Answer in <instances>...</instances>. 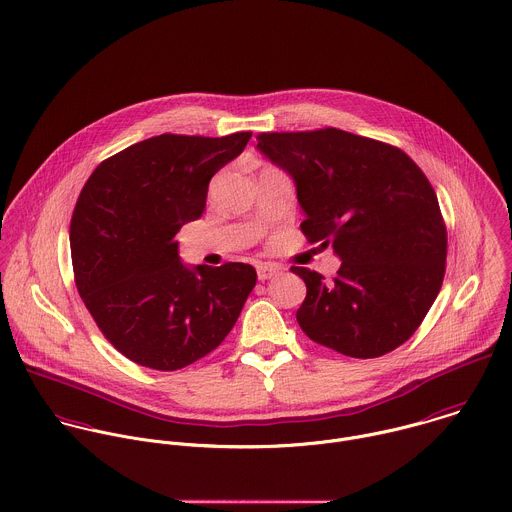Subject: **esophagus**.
I'll return each mask as SVG.
<instances>
[{
    "mask_svg": "<svg viewBox=\"0 0 512 512\" xmlns=\"http://www.w3.org/2000/svg\"><path fill=\"white\" fill-rule=\"evenodd\" d=\"M256 272H258V280H270L276 274H280V268L276 264H272V262H264V264H260L256 268Z\"/></svg>",
    "mask_w": 512,
    "mask_h": 512,
    "instance_id": "obj_1",
    "label": "esophagus"
}]
</instances>
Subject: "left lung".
Wrapping results in <instances>:
<instances>
[{
    "label": "left lung",
    "mask_w": 512,
    "mask_h": 512,
    "mask_svg": "<svg viewBox=\"0 0 512 512\" xmlns=\"http://www.w3.org/2000/svg\"><path fill=\"white\" fill-rule=\"evenodd\" d=\"M286 172L310 242L332 244L338 276L294 266L308 288L296 320L316 343L369 359L409 340L445 276L447 232L423 171L399 149L340 129L262 133Z\"/></svg>",
    "instance_id": "obj_1"
}]
</instances>
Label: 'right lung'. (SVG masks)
I'll list each match as a JSON object with an SVG mask.
<instances>
[{"instance_id": "add662e5", "label": "right lung", "mask_w": 512, "mask_h": 512, "mask_svg": "<svg viewBox=\"0 0 512 512\" xmlns=\"http://www.w3.org/2000/svg\"><path fill=\"white\" fill-rule=\"evenodd\" d=\"M250 137L159 135L103 161L79 194L69 232L79 294L105 338L143 367L174 371L216 349L256 284L250 264H182L174 240Z\"/></svg>"}]
</instances>
